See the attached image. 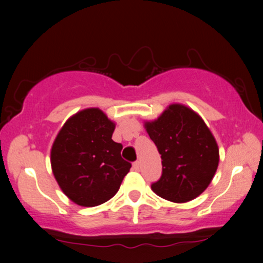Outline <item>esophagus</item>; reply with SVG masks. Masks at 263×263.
Masks as SVG:
<instances>
[{
	"mask_svg": "<svg viewBox=\"0 0 263 263\" xmlns=\"http://www.w3.org/2000/svg\"><path fill=\"white\" fill-rule=\"evenodd\" d=\"M133 170H134V171L140 170V163H139V161H135V163L133 164Z\"/></svg>",
	"mask_w": 263,
	"mask_h": 263,
	"instance_id": "1",
	"label": "esophagus"
}]
</instances>
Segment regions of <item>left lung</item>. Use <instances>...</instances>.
Listing matches in <instances>:
<instances>
[{
    "instance_id": "left-lung-1",
    "label": "left lung",
    "mask_w": 263,
    "mask_h": 263,
    "mask_svg": "<svg viewBox=\"0 0 263 263\" xmlns=\"http://www.w3.org/2000/svg\"><path fill=\"white\" fill-rule=\"evenodd\" d=\"M145 129L161 154L163 174L152 190L175 203L196 199L211 184L219 147L202 117L183 104H170Z\"/></svg>"
}]
</instances>
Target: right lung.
I'll return each instance as SVG.
<instances>
[{
	"label": "right lung",
	"mask_w": 263,
	"mask_h": 263,
	"mask_svg": "<svg viewBox=\"0 0 263 263\" xmlns=\"http://www.w3.org/2000/svg\"><path fill=\"white\" fill-rule=\"evenodd\" d=\"M116 123L98 107L70 116L50 152L53 177L68 199L82 207L99 206L116 195L132 164L115 142Z\"/></svg>",
	"instance_id": "1"
}]
</instances>
